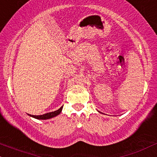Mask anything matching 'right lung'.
<instances>
[{"label": "right lung", "mask_w": 157, "mask_h": 157, "mask_svg": "<svg viewBox=\"0 0 157 157\" xmlns=\"http://www.w3.org/2000/svg\"><path fill=\"white\" fill-rule=\"evenodd\" d=\"M63 109V106H61L59 109L57 110L54 111V112H51V113H45L43 115H40V116H35V115H30L32 117L35 118V119H51V118L54 117V116H57L61 113Z\"/></svg>", "instance_id": "1"}]
</instances>
